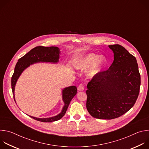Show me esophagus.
<instances>
[{"label":"esophagus","instance_id":"1","mask_svg":"<svg viewBox=\"0 0 149 149\" xmlns=\"http://www.w3.org/2000/svg\"><path fill=\"white\" fill-rule=\"evenodd\" d=\"M78 90L79 91H83L84 90V84L83 83H81L79 85L78 87Z\"/></svg>","mask_w":149,"mask_h":149}]
</instances>
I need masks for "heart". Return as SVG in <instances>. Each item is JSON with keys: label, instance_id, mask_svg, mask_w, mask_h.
<instances>
[{"label": "heart", "instance_id": "1", "mask_svg": "<svg viewBox=\"0 0 149 149\" xmlns=\"http://www.w3.org/2000/svg\"><path fill=\"white\" fill-rule=\"evenodd\" d=\"M94 64L90 71L91 75H94L99 72L105 67L106 60L104 57L94 54H90L85 56L78 59L75 63V67L78 70H86Z\"/></svg>", "mask_w": 149, "mask_h": 149}]
</instances>
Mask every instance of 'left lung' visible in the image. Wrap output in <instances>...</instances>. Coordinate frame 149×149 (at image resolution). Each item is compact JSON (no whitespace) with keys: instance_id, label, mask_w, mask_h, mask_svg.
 Returning a JSON list of instances; mask_svg holds the SVG:
<instances>
[{"instance_id":"1","label":"left lung","mask_w":149,"mask_h":149,"mask_svg":"<svg viewBox=\"0 0 149 149\" xmlns=\"http://www.w3.org/2000/svg\"><path fill=\"white\" fill-rule=\"evenodd\" d=\"M109 47L114 54L113 63L93 77L86 91L87 109L98 119L123 115L133 107L140 92V74L135 56L120 45Z\"/></svg>"}]
</instances>
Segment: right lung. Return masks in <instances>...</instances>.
<instances>
[{
	"instance_id": "1",
	"label": "right lung",
	"mask_w": 149,
	"mask_h": 149,
	"mask_svg": "<svg viewBox=\"0 0 149 149\" xmlns=\"http://www.w3.org/2000/svg\"><path fill=\"white\" fill-rule=\"evenodd\" d=\"M59 49L56 47H36L32 49H31L29 52L26 54L24 56L19 59L17 62L15 68L14 73L12 77V90L13 95V98L15 100V87L16 81L20 75L21 73L23 71L28 67L32 63L39 62H53L56 63L58 62L59 58ZM77 92V88L75 86H71L65 88L62 91V98L63 102L65 103V105L63 106L62 112L56 116L45 118H39L34 117L30 116L32 118L41 122L49 123L55 121L59 120L63 116L65 115L67 110L69 104L73 98V97L76 95Z\"/></svg>"
}]
</instances>
